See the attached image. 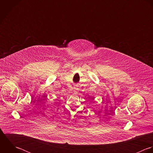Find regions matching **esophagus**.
I'll return each mask as SVG.
<instances>
[{
    "label": "esophagus",
    "mask_w": 153,
    "mask_h": 153,
    "mask_svg": "<svg viewBox=\"0 0 153 153\" xmlns=\"http://www.w3.org/2000/svg\"><path fill=\"white\" fill-rule=\"evenodd\" d=\"M78 92H79V89H78L77 86H75V87L74 88V92L75 93H78Z\"/></svg>",
    "instance_id": "1"
}]
</instances>
